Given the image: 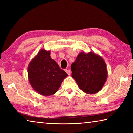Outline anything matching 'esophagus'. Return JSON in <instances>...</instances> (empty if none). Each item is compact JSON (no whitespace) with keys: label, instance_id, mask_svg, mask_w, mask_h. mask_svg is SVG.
I'll return each mask as SVG.
<instances>
[{"label":"esophagus","instance_id":"esophagus-1","mask_svg":"<svg viewBox=\"0 0 133 133\" xmlns=\"http://www.w3.org/2000/svg\"><path fill=\"white\" fill-rule=\"evenodd\" d=\"M65 71L66 72V73L68 74V75H70V74H71V72H70V70H69V69H66L65 70Z\"/></svg>","mask_w":133,"mask_h":133}]
</instances>
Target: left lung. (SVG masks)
I'll return each instance as SVG.
<instances>
[{
  "mask_svg": "<svg viewBox=\"0 0 133 133\" xmlns=\"http://www.w3.org/2000/svg\"><path fill=\"white\" fill-rule=\"evenodd\" d=\"M71 76L79 88L87 94L98 93L107 78L106 64L103 58L93 51L81 52L71 64Z\"/></svg>",
  "mask_w": 133,
  "mask_h": 133,
  "instance_id": "1",
  "label": "left lung"
}]
</instances>
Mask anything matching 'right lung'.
<instances>
[{
	"mask_svg": "<svg viewBox=\"0 0 133 133\" xmlns=\"http://www.w3.org/2000/svg\"><path fill=\"white\" fill-rule=\"evenodd\" d=\"M28 79L35 90L45 96H51L60 88L67 76L50 57V51L42 49L29 63Z\"/></svg>",
	"mask_w": 133,
	"mask_h": 133,
	"instance_id": "right-lung-1",
	"label": "right lung"
}]
</instances>
